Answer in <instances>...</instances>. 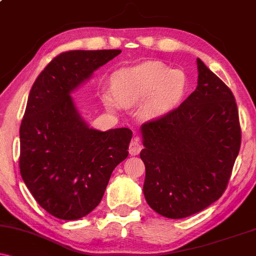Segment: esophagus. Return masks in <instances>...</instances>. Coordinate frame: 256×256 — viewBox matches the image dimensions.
I'll return each mask as SVG.
<instances>
[{
    "instance_id": "1",
    "label": "esophagus",
    "mask_w": 256,
    "mask_h": 256,
    "mask_svg": "<svg viewBox=\"0 0 256 256\" xmlns=\"http://www.w3.org/2000/svg\"><path fill=\"white\" fill-rule=\"evenodd\" d=\"M140 150H142V144H140V142L138 140V138H134V140H131L130 146H128V152H130L131 155H138Z\"/></svg>"
}]
</instances>
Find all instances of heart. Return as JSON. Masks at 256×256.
<instances>
[{"mask_svg":"<svg viewBox=\"0 0 256 256\" xmlns=\"http://www.w3.org/2000/svg\"><path fill=\"white\" fill-rule=\"evenodd\" d=\"M183 72L173 71L160 62L148 61L120 68L112 74L110 91L102 94V101L110 110L120 106L138 104L146 119H155L172 110L185 91Z\"/></svg>","mask_w":256,"mask_h":256,"instance_id":"obj_1","label":"heart"}]
</instances>
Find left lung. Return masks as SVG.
Wrapping results in <instances>:
<instances>
[{"mask_svg":"<svg viewBox=\"0 0 256 256\" xmlns=\"http://www.w3.org/2000/svg\"><path fill=\"white\" fill-rule=\"evenodd\" d=\"M198 70L192 95L140 128L144 198L171 219L201 212L224 194L240 148L234 94L200 58Z\"/></svg>","mask_w":256,"mask_h":256,"instance_id":"8db88e82","label":"left lung"}]
</instances>
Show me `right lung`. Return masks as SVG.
<instances>
[{
	"mask_svg": "<svg viewBox=\"0 0 256 256\" xmlns=\"http://www.w3.org/2000/svg\"><path fill=\"white\" fill-rule=\"evenodd\" d=\"M120 52H61L32 85L20 125V173L38 204L55 218L76 220L95 210L113 170L128 155L130 128H90L71 98Z\"/></svg>",
	"mask_w": 256,
	"mask_h": 256,
	"instance_id": "obj_1",
	"label": "right lung"
}]
</instances>
